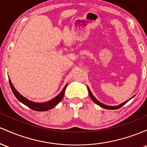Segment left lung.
I'll return each mask as SVG.
<instances>
[{
  "mask_svg": "<svg viewBox=\"0 0 147 147\" xmlns=\"http://www.w3.org/2000/svg\"><path fill=\"white\" fill-rule=\"evenodd\" d=\"M87 89H88L89 94H90V97H91L92 100H93V101L94 102V103H96L97 105H100V107H102V108H105V109H109V110H116V109H119V108H121V107H122L123 105H125V104H126V103H127V101H128V100H129L130 99H131V98H130L129 100H126V102H124V103H121V104H120V105H117V106H109V105H104V104H103V103H100V102L98 101V100H96V98H95V97L93 95H92V92H91V91H90V89H89V87H87ZM133 97H132V98H133Z\"/></svg>",
  "mask_w": 147,
  "mask_h": 147,
  "instance_id": "obj_1",
  "label": "left lung"
}]
</instances>
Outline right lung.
<instances>
[{"instance_id": "1", "label": "right lung", "mask_w": 147, "mask_h": 147, "mask_svg": "<svg viewBox=\"0 0 147 147\" xmlns=\"http://www.w3.org/2000/svg\"><path fill=\"white\" fill-rule=\"evenodd\" d=\"M9 82L13 93H14V94L16 96V98H17L19 101H21V103H24V105H26V106H28V108H30V109L35 110V111H39V112L47 111V110L52 109V108H54L56 105L58 104V103L61 101V100L63 98L64 94H65V89L67 86V85H66L65 87L63 88V90H62V91L60 92V94L57 95L55 98H53V99L49 100V101L48 102H46V103H34V102L30 101V100H28L27 98H26L25 97L23 96H21L19 92L16 91V90L14 88V87L13 86L12 83L11 82V80L9 78Z\"/></svg>"}]
</instances>
